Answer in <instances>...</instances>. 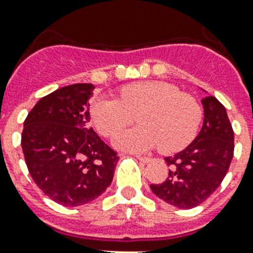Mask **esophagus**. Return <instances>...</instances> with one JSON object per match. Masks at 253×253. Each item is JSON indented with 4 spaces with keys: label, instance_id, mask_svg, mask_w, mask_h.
Returning <instances> with one entry per match:
<instances>
[{
    "label": "esophagus",
    "instance_id": "1",
    "mask_svg": "<svg viewBox=\"0 0 253 253\" xmlns=\"http://www.w3.org/2000/svg\"><path fill=\"white\" fill-rule=\"evenodd\" d=\"M136 158H138L142 163H151V162H152V158H148V156H136Z\"/></svg>",
    "mask_w": 253,
    "mask_h": 253
}]
</instances>
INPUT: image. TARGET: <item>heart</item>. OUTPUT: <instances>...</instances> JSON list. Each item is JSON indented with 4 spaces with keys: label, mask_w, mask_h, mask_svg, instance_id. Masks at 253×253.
Listing matches in <instances>:
<instances>
[{
    "label": "heart",
    "mask_w": 253,
    "mask_h": 253,
    "mask_svg": "<svg viewBox=\"0 0 253 253\" xmlns=\"http://www.w3.org/2000/svg\"><path fill=\"white\" fill-rule=\"evenodd\" d=\"M91 121L105 138L118 134L138 117L140 126L115 138L121 150L142 152L154 147L172 154L193 142L204 119V107L194 97L164 81L125 85L118 97L101 95L91 103Z\"/></svg>",
    "instance_id": "1"
}]
</instances>
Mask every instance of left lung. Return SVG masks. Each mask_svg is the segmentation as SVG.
I'll use <instances>...</instances> for the list:
<instances>
[{
    "mask_svg": "<svg viewBox=\"0 0 253 253\" xmlns=\"http://www.w3.org/2000/svg\"><path fill=\"white\" fill-rule=\"evenodd\" d=\"M204 126L184 151L166 158L168 178L151 184V190L167 204L192 209L215 192L234 156V130L226 109L212 95L202 99Z\"/></svg>",
    "mask_w": 253,
    "mask_h": 253,
    "instance_id": "left-lung-1",
    "label": "left lung"
}]
</instances>
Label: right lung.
Returning a JSON list of instances; mask_svg holds the SVG:
<instances>
[{"label":"right lung","mask_w":253,"mask_h":253,"mask_svg":"<svg viewBox=\"0 0 253 253\" xmlns=\"http://www.w3.org/2000/svg\"><path fill=\"white\" fill-rule=\"evenodd\" d=\"M93 90V84L60 87L39 99L23 123L21 144L30 174L63 206H80L101 196L119 159L89 127Z\"/></svg>","instance_id":"obj_1"}]
</instances>
